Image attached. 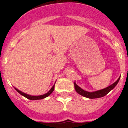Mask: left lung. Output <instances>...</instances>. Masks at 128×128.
Wrapping results in <instances>:
<instances>
[{
    "label": "left lung",
    "instance_id": "obj_1",
    "mask_svg": "<svg viewBox=\"0 0 128 128\" xmlns=\"http://www.w3.org/2000/svg\"><path fill=\"white\" fill-rule=\"evenodd\" d=\"M120 78L117 80V81H115L114 84H112V85L106 87V88L102 89V90H98V91L94 92H89L84 91V90L81 89L80 86H78L76 84L75 82H74V87H75L76 91L79 94H80L81 96H84L85 98H90V99H96V98H102V97H104V96H106V94H108L111 90L115 88V86L117 85V83H118V81H119Z\"/></svg>",
    "mask_w": 128,
    "mask_h": 128
}]
</instances>
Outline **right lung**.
Wrapping results in <instances>:
<instances>
[{
	"label": "right lung",
	"mask_w": 128,
	"mask_h": 128,
	"mask_svg": "<svg viewBox=\"0 0 128 128\" xmlns=\"http://www.w3.org/2000/svg\"><path fill=\"white\" fill-rule=\"evenodd\" d=\"M15 90H16V91L18 92L20 94H21L22 96H24L25 98H26L27 99H30V100H38V99H44V98H47V97H48L49 95H50L52 94V92L53 91H54V85L52 87V88L50 89L49 91L47 92V94H46L44 95H42V96H29V95L28 94H26L25 93H23L22 92L20 91V90H18V89L15 88Z\"/></svg>",
	"instance_id": "right-lung-1"
}]
</instances>
